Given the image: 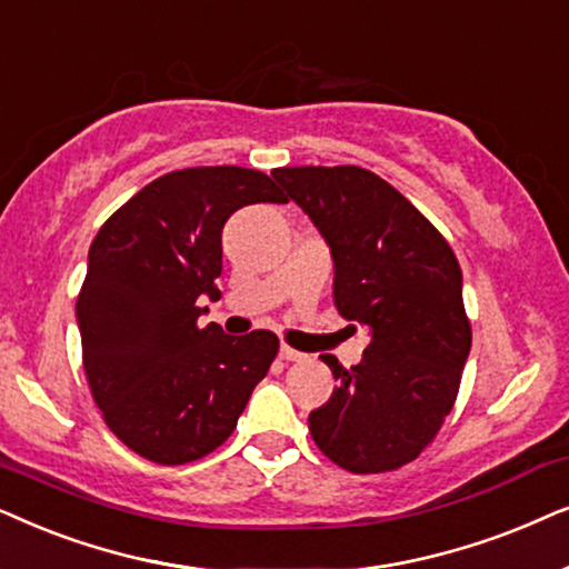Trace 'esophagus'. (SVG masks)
<instances>
[{"label":"esophagus","instance_id":"34e87169","mask_svg":"<svg viewBox=\"0 0 569 569\" xmlns=\"http://www.w3.org/2000/svg\"><path fill=\"white\" fill-rule=\"evenodd\" d=\"M280 359H286V361H307V353H301V351H297V348H291L289 343H283V346H280Z\"/></svg>","mask_w":569,"mask_h":569}]
</instances>
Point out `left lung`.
Returning <instances> with one entry per match:
<instances>
[{"instance_id":"obj_1","label":"left lung","mask_w":569,"mask_h":569,"mask_svg":"<svg viewBox=\"0 0 569 569\" xmlns=\"http://www.w3.org/2000/svg\"><path fill=\"white\" fill-rule=\"evenodd\" d=\"M272 177L330 244L338 315L372 332L356 367L322 356L338 388L309 413L315 445L351 473H385L429 448L471 351L463 276L448 239L361 166H291Z\"/></svg>"}]
</instances>
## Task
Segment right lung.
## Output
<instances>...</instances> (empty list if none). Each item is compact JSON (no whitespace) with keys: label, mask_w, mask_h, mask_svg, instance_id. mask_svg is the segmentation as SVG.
<instances>
[{"label":"right lung","mask_w":569,"mask_h":569,"mask_svg":"<svg viewBox=\"0 0 569 569\" xmlns=\"http://www.w3.org/2000/svg\"><path fill=\"white\" fill-rule=\"evenodd\" d=\"M254 202L289 197L241 166L171 171L90 244L78 293L82 367L106 427L140 458L181 466L221 448L276 359V332L197 325V299L221 297L223 223Z\"/></svg>","instance_id":"obj_1"}]
</instances>
